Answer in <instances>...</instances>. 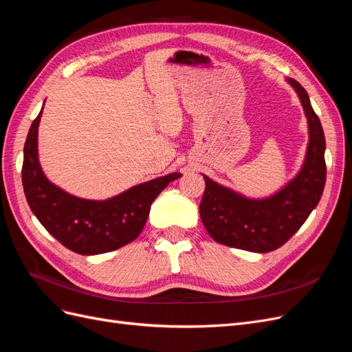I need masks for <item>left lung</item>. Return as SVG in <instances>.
Segmentation results:
<instances>
[{
	"label": "left lung",
	"mask_w": 352,
	"mask_h": 352,
	"mask_svg": "<svg viewBox=\"0 0 352 352\" xmlns=\"http://www.w3.org/2000/svg\"><path fill=\"white\" fill-rule=\"evenodd\" d=\"M301 100L310 141L302 168L279 192L251 199L216 184L204 175L206 190L199 204L202 223L216 242L252 252H269L291 239L322 198L326 184V141L307 91L287 79Z\"/></svg>",
	"instance_id": "left-lung-1"
}]
</instances>
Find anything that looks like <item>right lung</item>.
I'll return each mask as SVG.
<instances>
[{
	"label": "right lung",
	"instance_id": "1",
	"mask_svg": "<svg viewBox=\"0 0 352 352\" xmlns=\"http://www.w3.org/2000/svg\"><path fill=\"white\" fill-rule=\"evenodd\" d=\"M44 109V107H42ZM32 123L23 150L22 182L28 204L52 236L82 255L119 250L142 232L153 201L180 173H170L136 185L105 201L82 199L51 184L38 160V126Z\"/></svg>",
	"mask_w": 352,
	"mask_h": 352
}]
</instances>
